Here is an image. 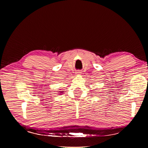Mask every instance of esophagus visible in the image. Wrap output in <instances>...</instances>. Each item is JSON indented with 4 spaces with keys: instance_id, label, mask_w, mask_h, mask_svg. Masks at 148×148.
Wrapping results in <instances>:
<instances>
[{
    "instance_id": "1",
    "label": "esophagus",
    "mask_w": 148,
    "mask_h": 148,
    "mask_svg": "<svg viewBox=\"0 0 148 148\" xmlns=\"http://www.w3.org/2000/svg\"><path fill=\"white\" fill-rule=\"evenodd\" d=\"M77 74H79V73H81V72H79V71H78V72H77Z\"/></svg>"
}]
</instances>
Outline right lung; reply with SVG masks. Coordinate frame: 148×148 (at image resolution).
I'll return each instance as SVG.
<instances>
[{
	"instance_id": "obj_1",
	"label": "right lung",
	"mask_w": 148,
	"mask_h": 148,
	"mask_svg": "<svg viewBox=\"0 0 148 148\" xmlns=\"http://www.w3.org/2000/svg\"><path fill=\"white\" fill-rule=\"evenodd\" d=\"M64 91H57V92H59V95H62V94H64V93H63Z\"/></svg>"
}]
</instances>
